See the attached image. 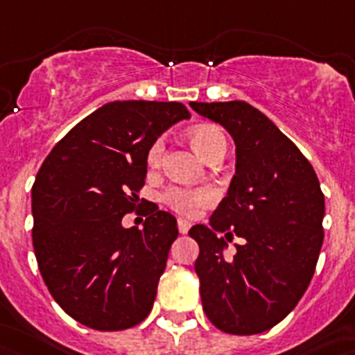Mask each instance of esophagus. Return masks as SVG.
Here are the masks:
<instances>
[{
  "instance_id": "esophagus-1",
  "label": "esophagus",
  "mask_w": 355,
  "mask_h": 355,
  "mask_svg": "<svg viewBox=\"0 0 355 355\" xmlns=\"http://www.w3.org/2000/svg\"><path fill=\"white\" fill-rule=\"evenodd\" d=\"M177 225H178V232L180 234H187V230L191 229V223L187 220H184V218H178Z\"/></svg>"
}]
</instances>
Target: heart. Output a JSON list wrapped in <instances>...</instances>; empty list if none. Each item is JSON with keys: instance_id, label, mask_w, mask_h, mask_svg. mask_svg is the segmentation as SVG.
Returning a JSON list of instances; mask_svg holds the SVG:
<instances>
[{"instance_id": "b5f03b06", "label": "heart", "mask_w": 355, "mask_h": 355, "mask_svg": "<svg viewBox=\"0 0 355 355\" xmlns=\"http://www.w3.org/2000/svg\"><path fill=\"white\" fill-rule=\"evenodd\" d=\"M189 139L195 146L196 152L207 160L214 152L220 150H227V141H225L223 132L218 126L212 125H202L196 126L189 132ZM164 153V143L162 141H155L148 152V166L150 168H157ZM162 200L168 203L173 211L180 212L184 216L198 214L203 207H209L216 200V191L211 187H182V186H171L164 191Z\"/></svg>"}]
</instances>
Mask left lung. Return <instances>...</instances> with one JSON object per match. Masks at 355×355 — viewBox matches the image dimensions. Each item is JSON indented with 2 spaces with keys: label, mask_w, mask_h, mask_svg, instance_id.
<instances>
[{
  "label": "left lung",
  "mask_w": 355,
  "mask_h": 355,
  "mask_svg": "<svg viewBox=\"0 0 355 355\" xmlns=\"http://www.w3.org/2000/svg\"><path fill=\"white\" fill-rule=\"evenodd\" d=\"M189 105L220 123L236 143V175L227 196L209 227L189 230L200 246L195 270L203 311L229 334L270 331L304 297L318 263L325 216L318 177L295 143L250 103ZM234 233L245 243L227 258Z\"/></svg>",
  "instance_id": "1"
}]
</instances>
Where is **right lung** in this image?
<instances>
[{
	"label": "right lung",
	"mask_w": 355,
	"mask_h": 355,
	"mask_svg": "<svg viewBox=\"0 0 355 355\" xmlns=\"http://www.w3.org/2000/svg\"><path fill=\"white\" fill-rule=\"evenodd\" d=\"M189 118L178 101H110L42 162L32 187L33 250L51 297L82 325L123 331L152 311L177 220L155 205L143 229L121 220L139 202L152 144Z\"/></svg>",
	"instance_id": "obj_1"
}]
</instances>
